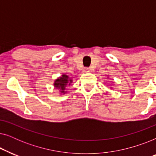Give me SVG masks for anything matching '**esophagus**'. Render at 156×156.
<instances>
[{
  "label": "esophagus",
  "mask_w": 156,
  "mask_h": 156,
  "mask_svg": "<svg viewBox=\"0 0 156 156\" xmlns=\"http://www.w3.org/2000/svg\"><path fill=\"white\" fill-rule=\"evenodd\" d=\"M89 71H90V69H89V68H87V67H85V68H84V69H83V72H89Z\"/></svg>",
  "instance_id": "esophagus-1"
}]
</instances>
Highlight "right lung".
Returning a JSON list of instances; mask_svg holds the SVG:
<instances>
[{"label":"right lung","mask_w":156,"mask_h":156,"mask_svg":"<svg viewBox=\"0 0 156 156\" xmlns=\"http://www.w3.org/2000/svg\"><path fill=\"white\" fill-rule=\"evenodd\" d=\"M72 82V80L69 78V76L65 74H62V76L57 79L54 83L55 87L56 89H59L62 93L65 94V89L67 85H69Z\"/></svg>","instance_id":"1"}]
</instances>
